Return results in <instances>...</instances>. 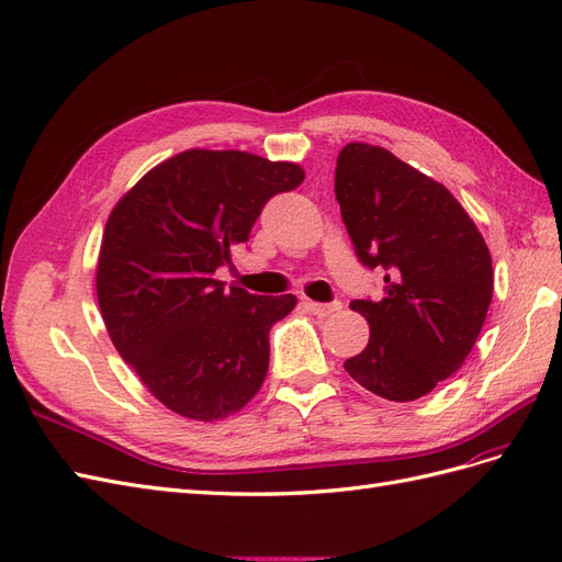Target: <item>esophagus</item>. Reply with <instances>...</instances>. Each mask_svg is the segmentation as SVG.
<instances>
[{"mask_svg":"<svg viewBox=\"0 0 562 562\" xmlns=\"http://www.w3.org/2000/svg\"><path fill=\"white\" fill-rule=\"evenodd\" d=\"M306 308L313 313V315H319V317H327L336 311H341V303L339 301H331V303H317V301H306Z\"/></svg>","mask_w":562,"mask_h":562,"instance_id":"obj_1","label":"esophagus"}]
</instances>
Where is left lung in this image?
Listing matches in <instances>:
<instances>
[{"mask_svg": "<svg viewBox=\"0 0 562 562\" xmlns=\"http://www.w3.org/2000/svg\"><path fill=\"white\" fill-rule=\"evenodd\" d=\"M334 192L358 261L386 282L381 301H350L370 344L344 367L362 389L409 403L475 346L492 301L490 249L450 190L379 146L348 143Z\"/></svg>", "mask_w": 562, "mask_h": 562, "instance_id": "1", "label": "left lung"}]
</instances>
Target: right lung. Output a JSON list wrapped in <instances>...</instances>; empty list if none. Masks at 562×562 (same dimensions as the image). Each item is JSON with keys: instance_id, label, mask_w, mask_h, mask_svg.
<instances>
[{"instance_id": "right-lung-1", "label": "right lung", "mask_w": 562, "mask_h": 562, "mask_svg": "<svg viewBox=\"0 0 562 562\" xmlns=\"http://www.w3.org/2000/svg\"><path fill=\"white\" fill-rule=\"evenodd\" d=\"M292 162L186 150L148 171L112 210L95 268L103 323L159 403L198 422L243 409L268 372L270 327L294 294L223 290L221 266L270 198L303 183Z\"/></svg>"}]
</instances>
